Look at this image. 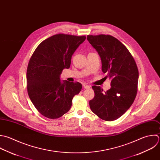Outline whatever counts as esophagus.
<instances>
[{
	"instance_id": "obj_1",
	"label": "esophagus",
	"mask_w": 160,
	"mask_h": 160,
	"mask_svg": "<svg viewBox=\"0 0 160 160\" xmlns=\"http://www.w3.org/2000/svg\"><path fill=\"white\" fill-rule=\"evenodd\" d=\"M83 88H90V86L88 85H86V84H84L83 85Z\"/></svg>"
}]
</instances>
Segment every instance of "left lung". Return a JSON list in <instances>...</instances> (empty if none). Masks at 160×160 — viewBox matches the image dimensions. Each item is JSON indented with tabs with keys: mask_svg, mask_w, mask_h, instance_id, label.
<instances>
[{
	"mask_svg": "<svg viewBox=\"0 0 160 160\" xmlns=\"http://www.w3.org/2000/svg\"><path fill=\"white\" fill-rule=\"evenodd\" d=\"M102 60V72L111 79V88L103 92L100 87H92L94 98L90 100L91 110L105 121L122 116L133 104L138 91V69L127 48L110 35H87Z\"/></svg>",
	"mask_w": 160,
	"mask_h": 160,
	"instance_id": "obj_1",
	"label": "left lung"
}]
</instances>
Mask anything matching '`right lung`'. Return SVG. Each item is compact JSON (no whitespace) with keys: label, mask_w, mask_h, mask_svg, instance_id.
Segmentation results:
<instances>
[{"label":"right lung","mask_w":160,"mask_h":160,"mask_svg":"<svg viewBox=\"0 0 160 160\" xmlns=\"http://www.w3.org/2000/svg\"><path fill=\"white\" fill-rule=\"evenodd\" d=\"M85 38V35L56 34L42 41L31 56L27 70V92L45 117L57 119L67 113L73 97L81 91L80 83H62L60 75L70 68L72 55Z\"/></svg>","instance_id":"obj_1"}]
</instances>
